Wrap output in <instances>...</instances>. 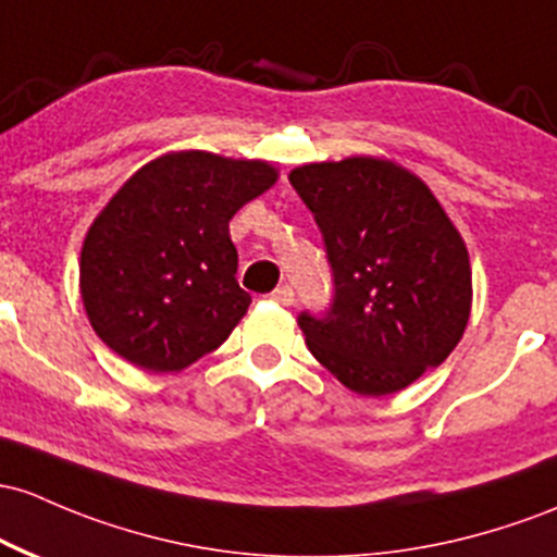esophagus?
Instances as JSON below:
<instances>
[{"label": "esophagus", "mask_w": 557, "mask_h": 557, "mask_svg": "<svg viewBox=\"0 0 557 557\" xmlns=\"http://www.w3.org/2000/svg\"><path fill=\"white\" fill-rule=\"evenodd\" d=\"M272 301L283 304V307H290V304L296 301V293H293L290 285H280V288L272 290Z\"/></svg>", "instance_id": "obj_1"}]
</instances>
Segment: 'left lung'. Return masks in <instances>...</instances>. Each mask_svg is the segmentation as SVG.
<instances>
[{
	"instance_id": "1",
	"label": "left lung",
	"mask_w": 557,
	"mask_h": 557,
	"mask_svg": "<svg viewBox=\"0 0 557 557\" xmlns=\"http://www.w3.org/2000/svg\"><path fill=\"white\" fill-rule=\"evenodd\" d=\"M322 232L333 298L301 311L309 351L346 388L386 396L438 368L470 314L468 250L418 176L346 158L290 171Z\"/></svg>"
}]
</instances>
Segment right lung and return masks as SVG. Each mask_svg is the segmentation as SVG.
I'll list each match as a JSON object with an SVG mask.
<instances>
[{"label":"right lung","mask_w":557,"mask_h":557,"mask_svg":"<svg viewBox=\"0 0 557 557\" xmlns=\"http://www.w3.org/2000/svg\"><path fill=\"white\" fill-rule=\"evenodd\" d=\"M277 180L261 161L187 150L156 158L95 219L82 298L95 333L150 372L185 370L248 311L230 219Z\"/></svg>","instance_id":"add662e5"}]
</instances>
